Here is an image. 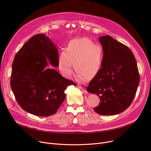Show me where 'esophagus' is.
<instances>
[{"label": "esophagus", "mask_w": 151, "mask_h": 151, "mask_svg": "<svg viewBox=\"0 0 151 151\" xmlns=\"http://www.w3.org/2000/svg\"><path fill=\"white\" fill-rule=\"evenodd\" d=\"M78 88L80 89L81 90H82V91H84V92H86V89L84 88V87H83V86H78Z\"/></svg>", "instance_id": "34e87169"}]
</instances>
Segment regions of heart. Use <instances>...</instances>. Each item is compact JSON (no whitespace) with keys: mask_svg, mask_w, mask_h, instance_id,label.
I'll return each mask as SVG.
<instances>
[{"mask_svg":"<svg viewBox=\"0 0 151 151\" xmlns=\"http://www.w3.org/2000/svg\"><path fill=\"white\" fill-rule=\"evenodd\" d=\"M73 64L78 78L84 80L92 79L101 70L104 64V52L101 46L95 45L91 40L79 38L71 40L65 51L61 52L58 59V68L67 78L73 75Z\"/></svg>","mask_w":151,"mask_h":151,"instance_id":"1","label":"heart"}]
</instances>
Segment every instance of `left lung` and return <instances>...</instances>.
<instances>
[{
	"mask_svg": "<svg viewBox=\"0 0 151 151\" xmlns=\"http://www.w3.org/2000/svg\"><path fill=\"white\" fill-rule=\"evenodd\" d=\"M104 52L100 72L89 83L87 91L99 97L94 108L101 115L121 113L131 105L139 83L135 58L129 47L109 35L99 38Z\"/></svg>",
	"mask_w": 151,
	"mask_h": 151,
	"instance_id": "obj_1",
	"label": "left lung"
}]
</instances>
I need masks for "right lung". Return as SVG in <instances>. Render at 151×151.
I'll use <instances>...</instances> for the list:
<instances>
[{
  "mask_svg": "<svg viewBox=\"0 0 151 151\" xmlns=\"http://www.w3.org/2000/svg\"><path fill=\"white\" fill-rule=\"evenodd\" d=\"M58 51L43 34L31 37L15 55L10 86L22 109L37 116L46 117L57 112L65 100V90L76 84L62 77L50 64L58 67Z\"/></svg>",
  "mask_w": 151,
  "mask_h": 151,
  "instance_id": "1",
  "label": "right lung"
}]
</instances>
